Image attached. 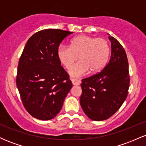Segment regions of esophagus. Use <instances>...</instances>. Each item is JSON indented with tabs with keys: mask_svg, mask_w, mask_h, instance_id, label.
Here are the masks:
<instances>
[{
	"mask_svg": "<svg viewBox=\"0 0 146 146\" xmlns=\"http://www.w3.org/2000/svg\"><path fill=\"white\" fill-rule=\"evenodd\" d=\"M71 82L73 83V84L75 85V86H78L80 83V82L79 80H76V79H71Z\"/></svg>",
	"mask_w": 146,
	"mask_h": 146,
	"instance_id": "1",
	"label": "esophagus"
}]
</instances>
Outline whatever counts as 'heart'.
Listing matches in <instances>:
<instances>
[{
	"mask_svg": "<svg viewBox=\"0 0 146 146\" xmlns=\"http://www.w3.org/2000/svg\"><path fill=\"white\" fill-rule=\"evenodd\" d=\"M57 55L66 68H70L80 56L81 61L69 70L72 77H79L88 73L90 70L92 73L101 71L108 62L110 46L103 38L80 35L71 40L69 47L60 46Z\"/></svg>",
	"mask_w": 146,
	"mask_h": 146,
	"instance_id": "1",
	"label": "heart"
}]
</instances>
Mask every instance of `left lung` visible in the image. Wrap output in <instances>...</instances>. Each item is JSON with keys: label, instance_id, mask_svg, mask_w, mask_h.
Wrapping results in <instances>:
<instances>
[{"label": "left lung", "instance_id": "8db88e82", "mask_svg": "<svg viewBox=\"0 0 146 146\" xmlns=\"http://www.w3.org/2000/svg\"><path fill=\"white\" fill-rule=\"evenodd\" d=\"M111 56L101 72L83 79L80 105L88 118L103 121L113 115L127 98L130 74L126 53L122 45L113 36Z\"/></svg>", "mask_w": 146, "mask_h": 146}]
</instances>
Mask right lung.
Returning a JSON list of instances; mask_svg holds the SVG:
<instances>
[{
    "label": "right lung",
    "mask_w": 146,
    "mask_h": 146,
    "mask_svg": "<svg viewBox=\"0 0 146 146\" xmlns=\"http://www.w3.org/2000/svg\"><path fill=\"white\" fill-rule=\"evenodd\" d=\"M71 31L48 29L30 37L19 59L16 85L23 106L31 116L49 120L60 113L73 86L57 55Z\"/></svg>",
    "instance_id": "add662e5"
}]
</instances>
